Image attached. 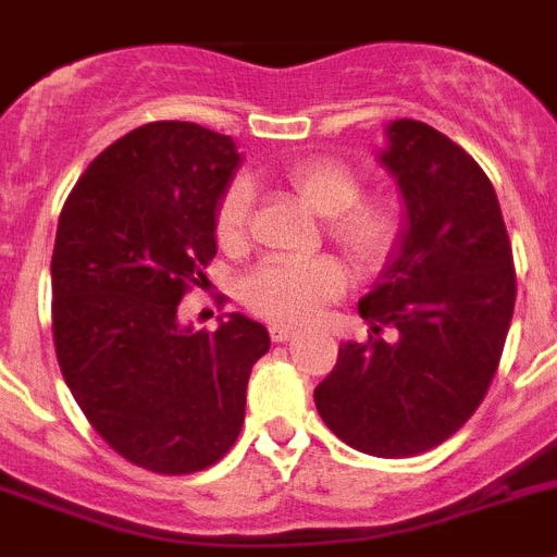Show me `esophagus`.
I'll return each instance as SVG.
<instances>
[{
    "mask_svg": "<svg viewBox=\"0 0 557 557\" xmlns=\"http://www.w3.org/2000/svg\"><path fill=\"white\" fill-rule=\"evenodd\" d=\"M298 332L296 330H289V326L284 324H273L270 326V341H275V344H284V341H293Z\"/></svg>",
    "mask_w": 557,
    "mask_h": 557,
    "instance_id": "esophagus-1",
    "label": "esophagus"
}]
</instances>
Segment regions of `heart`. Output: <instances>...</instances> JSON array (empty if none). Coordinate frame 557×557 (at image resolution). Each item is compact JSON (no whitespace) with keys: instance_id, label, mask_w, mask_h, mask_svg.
I'll return each mask as SVG.
<instances>
[{"instance_id":"heart-1","label":"heart","mask_w":557,"mask_h":557,"mask_svg":"<svg viewBox=\"0 0 557 557\" xmlns=\"http://www.w3.org/2000/svg\"><path fill=\"white\" fill-rule=\"evenodd\" d=\"M287 191L315 216H324L326 239L346 256L355 273H377L400 242L403 216L392 199L360 197L355 169L335 157H304L284 171ZM250 188L233 180L213 211V239L227 253L247 245ZM346 289V268L335 256L307 261H261L239 282V298L253 315L273 324H307Z\"/></svg>"}]
</instances>
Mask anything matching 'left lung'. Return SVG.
<instances>
[{
    "label": "left lung",
    "mask_w": 557,
    "mask_h": 557,
    "mask_svg": "<svg viewBox=\"0 0 557 557\" xmlns=\"http://www.w3.org/2000/svg\"><path fill=\"white\" fill-rule=\"evenodd\" d=\"M380 160L400 183L408 227L358 304L372 335L337 349L315 406L337 440L400 459L442 445L482 406L512 321L516 264L496 188L462 146L403 117Z\"/></svg>",
    "instance_id": "8db88e82"
}]
</instances>
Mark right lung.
<instances>
[{
    "label": "right lung",
    "mask_w": 557,
    "mask_h": 557,
    "mask_svg": "<svg viewBox=\"0 0 557 557\" xmlns=\"http://www.w3.org/2000/svg\"><path fill=\"white\" fill-rule=\"evenodd\" d=\"M239 154L220 132L154 121L95 157L52 247V344L75 403L109 448L163 476L220 462L245 422L268 330L231 312L180 324L216 256L213 211Z\"/></svg>",
    "instance_id": "add662e5"
}]
</instances>
